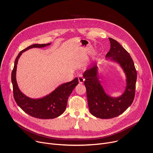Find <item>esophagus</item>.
Segmentation results:
<instances>
[{"instance_id":"obj_1","label":"esophagus","mask_w":153,"mask_h":153,"mask_svg":"<svg viewBox=\"0 0 153 153\" xmlns=\"http://www.w3.org/2000/svg\"><path fill=\"white\" fill-rule=\"evenodd\" d=\"M78 79H79V83H80V84H82V83H84V80H85L84 77H83V76H79Z\"/></svg>"}]
</instances>
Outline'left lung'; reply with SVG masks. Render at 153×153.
I'll use <instances>...</instances> for the list:
<instances>
[{"mask_svg":"<svg viewBox=\"0 0 153 153\" xmlns=\"http://www.w3.org/2000/svg\"><path fill=\"white\" fill-rule=\"evenodd\" d=\"M110 49L105 57L118 63L126 75V85L124 93L118 97H112L104 91L98 76L96 65L87 69L83 76L87 90L90 113L94 117L108 119L123 114L132 103L135 91L137 71L129 53L116 40L108 38Z\"/></svg>","mask_w":153,"mask_h":153,"instance_id":"1","label":"left lung"}]
</instances>
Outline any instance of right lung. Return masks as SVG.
<instances>
[{"instance_id":"obj_1","label":"right lung","mask_w":153,"mask_h":153,"mask_svg":"<svg viewBox=\"0 0 153 153\" xmlns=\"http://www.w3.org/2000/svg\"><path fill=\"white\" fill-rule=\"evenodd\" d=\"M51 44H35L21 51L15 60L11 73L13 96L16 102L26 114L39 119H52L61 115L66 109L68 97L78 84V79L76 77L71 82L60 85L43 98L38 99L30 98L19 90L16 81V73L18 60L22 53L30 49L44 48Z\"/></svg>"}]
</instances>
